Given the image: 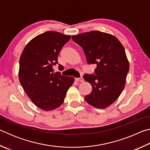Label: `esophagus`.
<instances>
[{
  "mask_svg": "<svg viewBox=\"0 0 150 150\" xmlns=\"http://www.w3.org/2000/svg\"><path fill=\"white\" fill-rule=\"evenodd\" d=\"M75 80L77 81H81V82H83V81H84V79H83V78L82 77H79V78H75Z\"/></svg>",
  "mask_w": 150,
  "mask_h": 150,
  "instance_id": "esophagus-1",
  "label": "esophagus"
}]
</instances>
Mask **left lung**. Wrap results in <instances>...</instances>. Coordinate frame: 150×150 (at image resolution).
<instances>
[{"instance_id": "8db88e82", "label": "left lung", "mask_w": 150, "mask_h": 150, "mask_svg": "<svg viewBox=\"0 0 150 150\" xmlns=\"http://www.w3.org/2000/svg\"><path fill=\"white\" fill-rule=\"evenodd\" d=\"M82 47L88 64H96L93 74H85L84 79L92 85V91L85 96L86 102L105 108L117 99L123 91L129 63L125 50L115 36L99 31L73 35Z\"/></svg>"}]
</instances>
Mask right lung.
Returning <instances> with one entry per match:
<instances>
[{"mask_svg":"<svg viewBox=\"0 0 150 150\" xmlns=\"http://www.w3.org/2000/svg\"><path fill=\"white\" fill-rule=\"evenodd\" d=\"M70 35L45 32L33 38L22 53L19 63V80L27 95L38 107L52 110L62 105L66 93L74 82L73 77L54 73L57 55Z\"/></svg>","mask_w":150,"mask_h":150,"instance_id":"1","label":"right lung"}]
</instances>
